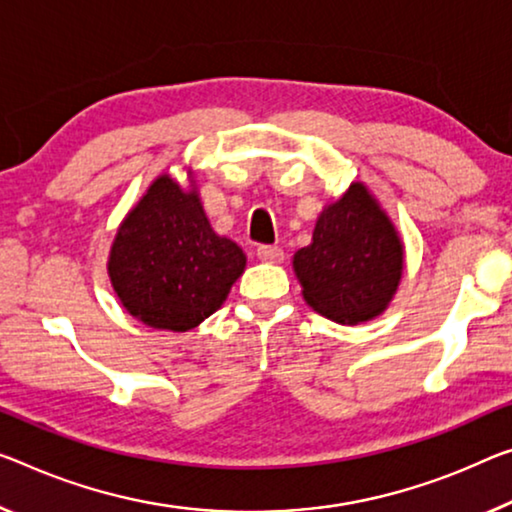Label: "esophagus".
Masks as SVG:
<instances>
[{
	"label": "esophagus",
	"instance_id": "esophagus-1",
	"mask_svg": "<svg viewBox=\"0 0 512 512\" xmlns=\"http://www.w3.org/2000/svg\"><path fill=\"white\" fill-rule=\"evenodd\" d=\"M256 256L261 258L263 263H279L283 258V251L277 245H261L256 249Z\"/></svg>",
	"mask_w": 512,
	"mask_h": 512
}]
</instances>
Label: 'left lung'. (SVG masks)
<instances>
[{"instance_id":"obj_1","label":"left lung","mask_w":512,"mask_h":512,"mask_svg":"<svg viewBox=\"0 0 512 512\" xmlns=\"http://www.w3.org/2000/svg\"><path fill=\"white\" fill-rule=\"evenodd\" d=\"M306 304L341 325H359L387 309L403 277V242L387 212L352 183L320 212L309 247L293 256Z\"/></svg>"}]
</instances>
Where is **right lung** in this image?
Instances as JSON below:
<instances>
[{
    "instance_id": "right-lung-1",
    "label": "right lung",
    "mask_w": 512,
    "mask_h": 512,
    "mask_svg": "<svg viewBox=\"0 0 512 512\" xmlns=\"http://www.w3.org/2000/svg\"><path fill=\"white\" fill-rule=\"evenodd\" d=\"M245 265L242 249L212 231L194 187L162 174L121 222L107 272L130 316L187 332L224 304Z\"/></svg>"
}]
</instances>
